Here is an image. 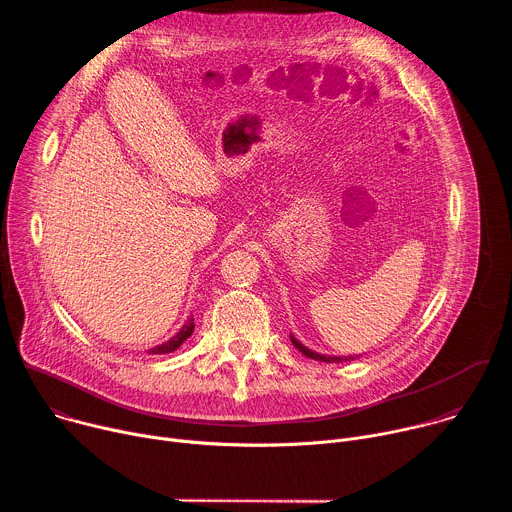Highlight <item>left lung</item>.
Returning <instances> with one entry per match:
<instances>
[{
    "label": "left lung",
    "mask_w": 512,
    "mask_h": 512,
    "mask_svg": "<svg viewBox=\"0 0 512 512\" xmlns=\"http://www.w3.org/2000/svg\"><path fill=\"white\" fill-rule=\"evenodd\" d=\"M289 338H291V342H294V346L302 352V354H306L308 358H314V360H322V362H348V360H354V358H358V356H330V354H322V352H316V350H312V348H308L306 344H302L294 334H289Z\"/></svg>",
    "instance_id": "left-lung-1"
}]
</instances>
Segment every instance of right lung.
Here are the masks:
<instances>
[{"instance_id":"obj_1","label":"right lung","mask_w":512,"mask_h":512,"mask_svg":"<svg viewBox=\"0 0 512 512\" xmlns=\"http://www.w3.org/2000/svg\"><path fill=\"white\" fill-rule=\"evenodd\" d=\"M192 332H194V316H190L184 322V326L170 340H166V342H162V344H158L154 348H148V354H168V352H174L184 340H188L192 336Z\"/></svg>"}]
</instances>
